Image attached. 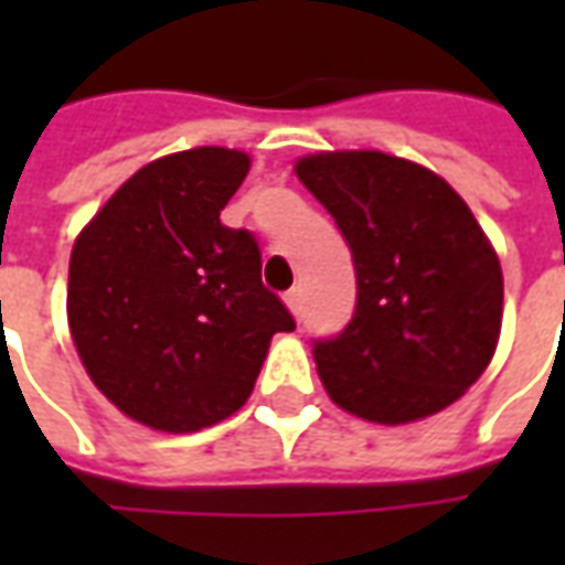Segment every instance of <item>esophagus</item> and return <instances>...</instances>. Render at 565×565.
Segmentation results:
<instances>
[{
	"mask_svg": "<svg viewBox=\"0 0 565 565\" xmlns=\"http://www.w3.org/2000/svg\"><path fill=\"white\" fill-rule=\"evenodd\" d=\"M284 302H287V308L294 311L296 318L302 315V290H299V287H294V290H287V296H284Z\"/></svg>",
	"mask_w": 565,
	"mask_h": 565,
	"instance_id": "34e87169",
	"label": "esophagus"
}]
</instances>
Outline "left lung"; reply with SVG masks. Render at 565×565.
Returning a JSON list of instances; mask_svg holds the SVG:
<instances>
[{
    "instance_id": "obj_1",
    "label": "left lung",
    "mask_w": 565,
    "mask_h": 565,
    "mask_svg": "<svg viewBox=\"0 0 565 565\" xmlns=\"http://www.w3.org/2000/svg\"><path fill=\"white\" fill-rule=\"evenodd\" d=\"M296 174L354 257V318L315 339L332 403L391 426L457 403L502 327V269L469 205L436 172L381 150L302 157Z\"/></svg>"
}]
</instances>
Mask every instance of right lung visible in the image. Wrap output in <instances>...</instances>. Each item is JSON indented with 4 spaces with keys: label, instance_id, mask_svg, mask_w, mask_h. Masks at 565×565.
<instances>
[{
    "label": "right lung",
    "instance_id": "add662e5",
    "mask_svg": "<svg viewBox=\"0 0 565 565\" xmlns=\"http://www.w3.org/2000/svg\"><path fill=\"white\" fill-rule=\"evenodd\" d=\"M242 150L148 162L72 247L68 330L93 384L132 420L196 433L235 415L294 315L263 287L254 233L221 223Z\"/></svg>",
    "mask_w": 565,
    "mask_h": 565
}]
</instances>
